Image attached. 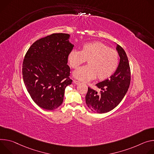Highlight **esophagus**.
Listing matches in <instances>:
<instances>
[{
	"label": "esophagus",
	"mask_w": 154,
	"mask_h": 154,
	"mask_svg": "<svg viewBox=\"0 0 154 154\" xmlns=\"http://www.w3.org/2000/svg\"><path fill=\"white\" fill-rule=\"evenodd\" d=\"M73 82H74L75 84H76V85H78V84H80V82H79V81H76V80H74V81H73Z\"/></svg>",
	"instance_id": "34e87169"
}]
</instances>
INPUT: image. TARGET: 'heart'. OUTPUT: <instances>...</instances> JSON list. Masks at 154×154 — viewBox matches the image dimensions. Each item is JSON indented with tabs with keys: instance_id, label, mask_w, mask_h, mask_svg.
<instances>
[{
	"instance_id": "heart-1",
	"label": "heart",
	"mask_w": 154,
	"mask_h": 154,
	"mask_svg": "<svg viewBox=\"0 0 154 154\" xmlns=\"http://www.w3.org/2000/svg\"><path fill=\"white\" fill-rule=\"evenodd\" d=\"M86 60L88 65L78 68L73 72V76L84 82L96 78L103 81L111 77L117 69L119 54L105 44L95 42L84 44L81 51H71L68 56V63L73 68H76Z\"/></svg>"
}]
</instances>
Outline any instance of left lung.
Segmentation results:
<instances>
[{
	"label": "left lung",
	"instance_id": "obj_1",
	"mask_svg": "<svg viewBox=\"0 0 154 154\" xmlns=\"http://www.w3.org/2000/svg\"><path fill=\"white\" fill-rule=\"evenodd\" d=\"M116 50L120 62L114 73L108 79L96 84L100 94L88 88L86 103L93 112L106 113L115 108L124 98L130 84V65L124 49L117 45Z\"/></svg>",
	"mask_w": 154,
	"mask_h": 154
}]
</instances>
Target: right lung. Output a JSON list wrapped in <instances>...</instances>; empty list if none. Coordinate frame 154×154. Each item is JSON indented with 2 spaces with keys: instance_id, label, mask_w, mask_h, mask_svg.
Returning a JSON list of instances; mask_svg holds the SVG:
<instances>
[{
  "instance_id": "obj_1",
  "label": "right lung",
  "mask_w": 154,
  "mask_h": 154,
  "mask_svg": "<svg viewBox=\"0 0 154 154\" xmlns=\"http://www.w3.org/2000/svg\"><path fill=\"white\" fill-rule=\"evenodd\" d=\"M67 33H53L34 42L23 63V76L26 89L40 108L54 110L63 100L65 89L70 85L68 56L74 45Z\"/></svg>"
}]
</instances>
